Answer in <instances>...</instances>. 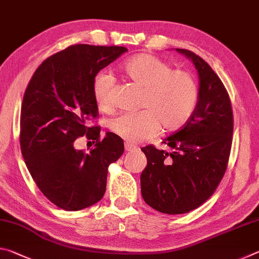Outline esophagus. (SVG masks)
Wrapping results in <instances>:
<instances>
[{
	"label": "esophagus",
	"instance_id": "obj_1",
	"mask_svg": "<svg viewBox=\"0 0 259 259\" xmlns=\"http://www.w3.org/2000/svg\"><path fill=\"white\" fill-rule=\"evenodd\" d=\"M124 148L126 152H133V151H137L138 147L136 145H133V144H129V143H125L124 144Z\"/></svg>",
	"mask_w": 259,
	"mask_h": 259
}]
</instances>
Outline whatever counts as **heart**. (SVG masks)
<instances>
[{"label": "heart", "mask_w": 259, "mask_h": 259, "mask_svg": "<svg viewBox=\"0 0 259 259\" xmlns=\"http://www.w3.org/2000/svg\"><path fill=\"white\" fill-rule=\"evenodd\" d=\"M121 72L135 84L143 88L136 114H121L109 122L112 131L126 142L139 143L161 129L171 133L190 120L198 100V85L192 75L172 71L171 66L153 55L131 57L121 65ZM97 106L107 111L112 106L113 81L100 72L93 82Z\"/></svg>", "instance_id": "1"}]
</instances>
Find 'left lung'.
<instances>
[{
  "label": "left lung",
  "mask_w": 259,
  "mask_h": 259,
  "mask_svg": "<svg viewBox=\"0 0 259 259\" xmlns=\"http://www.w3.org/2000/svg\"><path fill=\"white\" fill-rule=\"evenodd\" d=\"M176 51L198 71V103L187 123L163 139L171 152L142 148L147 165L140 175L144 201L168 214L190 212L211 196L225 174L233 135L231 100L221 78L194 52Z\"/></svg>",
  "instance_id": "8db88e82"
}]
</instances>
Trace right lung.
I'll return each mask as SVG.
<instances>
[{
  "mask_svg": "<svg viewBox=\"0 0 259 259\" xmlns=\"http://www.w3.org/2000/svg\"><path fill=\"white\" fill-rule=\"evenodd\" d=\"M128 51L124 47L75 45L37 67L26 88L20 113V148L41 192L68 211L90 207L106 191L108 165L123 154V140L113 133L100 139L93 82L100 69ZM85 134L95 144L89 153L73 142Z\"/></svg>",
  "mask_w": 259,
  "mask_h": 259,
  "instance_id": "add662e5",
  "label": "right lung"
}]
</instances>
